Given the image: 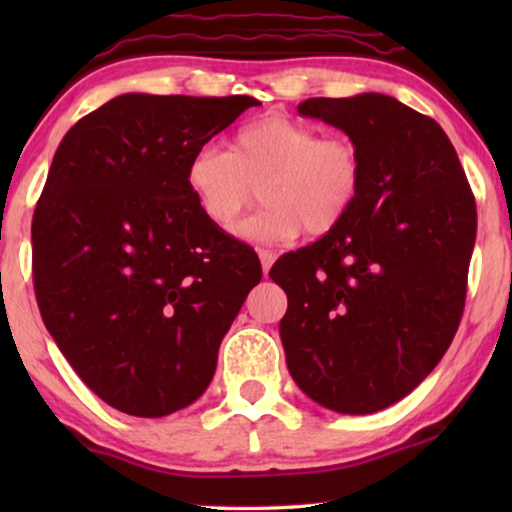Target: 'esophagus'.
I'll list each match as a JSON object with an SVG mask.
<instances>
[{
    "label": "esophagus",
    "instance_id": "obj_1",
    "mask_svg": "<svg viewBox=\"0 0 512 512\" xmlns=\"http://www.w3.org/2000/svg\"><path fill=\"white\" fill-rule=\"evenodd\" d=\"M258 258H261V268H263V275H268L272 263H275V254L268 249H258Z\"/></svg>",
    "mask_w": 512,
    "mask_h": 512
}]
</instances>
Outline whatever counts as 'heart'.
<instances>
[{"mask_svg": "<svg viewBox=\"0 0 512 512\" xmlns=\"http://www.w3.org/2000/svg\"><path fill=\"white\" fill-rule=\"evenodd\" d=\"M359 149L342 135L319 132L270 111L242 125L228 151L200 146L186 163V186L214 226L230 230L254 186L265 207L235 230L256 244L293 240L300 230L324 235L345 219L361 188Z\"/></svg>", "mask_w": 512, "mask_h": 512, "instance_id": "heart-1", "label": "heart"}]
</instances>
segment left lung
<instances>
[{
    "label": "left lung",
    "mask_w": 512,
    "mask_h": 512,
    "mask_svg": "<svg viewBox=\"0 0 512 512\" xmlns=\"http://www.w3.org/2000/svg\"><path fill=\"white\" fill-rule=\"evenodd\" d=\"M298 114L345 132L363 177L338 226L272 265L289 298L286 366L314 403L370 415L408 396L457 333L475 198L443 128L394 97H312Z\"/></svg>",
    "instance_id": "obj_1"
}]
</instances>
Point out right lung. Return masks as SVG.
<instances>
[{"label": "right lung", "instance_id": "add662e5", "mask_svg": "<svg viewBox=\"0 0 512 512\" xmlns=\"http://www.w3.org/2000/svg\"><path fill=\"white\" fill-rule=\"evenodd\" d=\"M258 104L125 93L55 151L32 219L41 319L88 389L125 415L165 417L198 401L261 282L258 256L186 186L191 153Z\"/></svg>", "mask_w": 512, "mask_h": 512}]
</instances>
